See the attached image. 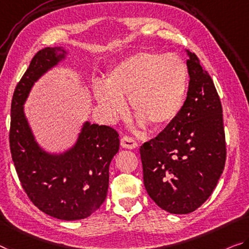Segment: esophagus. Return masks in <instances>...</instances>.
<instances>
[{"mask_svg":"<svg viewBox=\"0 0 249 249\" xmlns=\"http://www.w3.org/2000/svg\"><path fill=\"white\" fill-rule=\"evenodd\" d=\"M121 146L127 149H135L138 147V143L132 137L124 136L121 138Z\"/></svg>","mask_w":249,"mask_h":249,"instance_id":"obj_1","label":"esophagus"}]
</instances>
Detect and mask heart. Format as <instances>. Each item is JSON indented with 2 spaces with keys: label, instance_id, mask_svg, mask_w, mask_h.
I'll list each match as a JSON object with an SVG mask.
<instances>
[{
  "label": "heart",
  "instance_id": "heart-1",
  "mask_svg": "<svg viewBox=\"0 0 249 249\" xmlns=\"http://www.w3.org/2000/svg\"><path fill=\"white\" fill-rule=\"evenodd\" d=\"M187 79V67L178 55L140 51L116 64L106 83L94 86V97L107 117L124 111V98H129L140 122L162 127L180 111Z\"/></svg>",
  "mask_w": 249,
  "mask_h": 249
}]
</instances>
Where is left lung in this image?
Wrapping results in <instances>:
<instances>
[{
    "label": "left lung",
    "instance_id": "obj_1",
    "mask_svg": "<svg viewBox=\"0 0 249 249\" xmlns=\"http://www.w3.org/2000/svg\"><path fill=\"white\" fill-rule=\"evenodd\" d=\"M189 88L175 119L140 147L149 196L170 213H189L208 199L226 162L223 107L212 76L195 53Z\"/></svg>",
    "mask_w": 249,
    "mask_h": 249
}]
</instances>
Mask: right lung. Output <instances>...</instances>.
I'll list each match as a JSON object with an SVG mask.
<instances>
[{
  "label": "right lung",
  "instance_id": "right-lung-1",
  "mask_svg": "<svg viewBox=\"0 0 249 249\" xmlns=\"http://www.w3.org/2000/svg\"><path fill=\"white\" fill-rule=\"evenodd\" d=\"M60 48L36 53L15 87L11 103L10 149L15 170L29 199L41 212L62 220L89 217L103 204L109 186V166L119 150V135L109 125H83L78 142L63 155L41 150L23 112L33 83L61 59Z\"/></svg>",
  "mask_w": 249,
  "mask_h": 249
}]
</instances>
